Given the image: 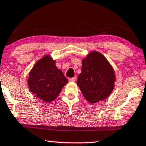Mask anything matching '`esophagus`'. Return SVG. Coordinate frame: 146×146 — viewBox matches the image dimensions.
<instances>
[{
    "mask_svg": "<svg viewBox=\"0 0 146 146\" xmlns=\"http://www.w3.org/2000/svg\"><path fill=\"white\" fill-rule=\"evenodd\" d=\"M76 80V77H73V78H69V81L70 82H75Z\"/></svg>",
    "mask_w": 146,
    "mask_h": 146,
    "instance_id": "1",
    "label": "esophagus"
}]
</instances>
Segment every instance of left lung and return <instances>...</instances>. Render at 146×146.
Instances as JSON below:
<instances>
[{
	"label": "left lung",
	"mask_w": 146,
	"mask_h": 146,
	"mask_svg": "<svg viewBox=\"0 0 146 146\" xmlns=\"http://www.w3.org/2000/svg\"><path fill=\"white\" fill-rule=\"evenodd\" d=\"M115 80L114 70L100 53L91 51L82 59V71L77 78V84L90 103L107 98L114 89Z\"/></svg>",
	"instance_id": "8db88e82"
}]
</instances>
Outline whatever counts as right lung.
<instances>
[{"label": "right lung", "instance_id": "obj_1", "mask_svg": "<svg viewBox=\"0 0 146 146\" xmlns=\"http://www.w3.org/2000/svg\"><path fill=\"white\" fill-rule=\"evenodd\" d=\"M67 83L68 79L55 66V60L48 55L36 63L28 80L30 91L45 102H53Z\"/></svg>", "mask_w": 146, "mask_h": 146}]
</instances>
